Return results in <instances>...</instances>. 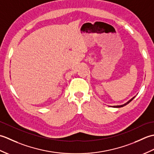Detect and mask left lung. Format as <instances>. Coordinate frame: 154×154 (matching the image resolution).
Listing matches in <instances>:
<instances>
[{"mask_svg": "<svg viewBox=\"0 0 154 154\" xmlns=\"http://www.w3.org/2000/svg\"><path fill=\"white\" fill-rule=\"evenodd\" d=\"M134 98H135V97H133V98H132V99H130V100H128V102L126 103H125V104H122V105H118V106H113L112 107H115V108H120V107H122V106H126V104H128L129 103H130V102H131V101L134 99Z\"/></svg>", "mask_w": 154, "mask_h": 154, "instance_id": "1", "label": "left lung"}]
</instances>
